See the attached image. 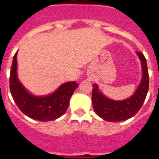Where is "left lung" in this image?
Listing matches in <instances>:
<instances>
[{"instance_id":"left-lung-1","label":"left lung","mask_w":159,"mask_h":159,"mask_svg":"<svg viewBox=\"0 0 159 159\" xmlns=\"http://www.w3.org/2000/svg\"><path fill=\"white\" fill-rule=\"evenodd\" d=\"M142 65L143 77L139 86L132 97L124 101L109 99L98 89L97 84L92 85V101L93 109L97 116L109 122H119L133 117L143 104L149 86L148 67L146 58L140 52H136Z\"/></svg>"}]
</instances>
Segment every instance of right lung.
I'll list each match as a JSON object with an SVG mask.
<instances>
[{
  "label": "right lung",
  "mask_w": 159,
  "mask_h": 159,
  "mask_svg": "<svg viewBox=\"0 0 159 159\" xmlns=\"http://www.w3.org/2000/svg\"><path fill=\"white\" fill-rule=\"evenodd\" d=\"M17 52L13 57L10 75V90L16 104L25 116L40 121H51L66 112L70 98L79 85L68 82L61 85L53 93L44 97L30 94L17 77Z\"/></svg>",
  "instance_id": "obj_1"
}]
</instances>
